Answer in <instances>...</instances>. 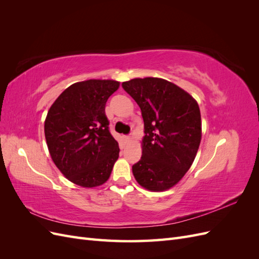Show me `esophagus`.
Listing matches in <instances>:
<instances>
[{"label":"esophagus","instance_id":"esophagus-1","mask_svg":"<svg viewBox=\"0 0 259 259\" xmlns=\"http://www.w3.org/2000/svg\"><path fill=\"white\" fill-rule=\"evenodd\" d=\"M124 140H125V142H126V143L131 142V136H130V135H125V136H124Z\"/></svg>","mask_w":259,"mask_h":259}]
</instances>
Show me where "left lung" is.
<instances>
[{"label": "left lung", "instance_id": "1", "mask_svg": "<svg viewBox=\"0 0 259 259\" xmlns=\"http://www.w3.org/2000/svg\"><path fill=\"white\" fill-rule=\"evenodd\" d=\"M122 88L139 106L145 125L143 155L133 174L148 190H167L197 155L202 135L199 105L183 89L159 77L133 79Z\"/></svg>", "mask_w": 259, "mask_h": 259}]
</instances>
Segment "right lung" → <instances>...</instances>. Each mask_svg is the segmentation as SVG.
I'll use <instances>...</instances> for the list:
<instances>
[{
    "instance_id": "obj_1",
    "label": "right lung",
    "mask_w": 259,
    "mask_h": 259,
    "mask_svg": "<svg viewBox=\"0 0 259 259\" xmlns=\"http://www.w3.org/2000/svg\"><path fill=\"white\" fill-rule=\"evenodd\" d=\"M113 80L70 85L50 108L44 124L52 159L70 182L85 188L103 185L119 158V144L109 132L108 98L119 89Z\"/></svg>"
}]
</instances>
